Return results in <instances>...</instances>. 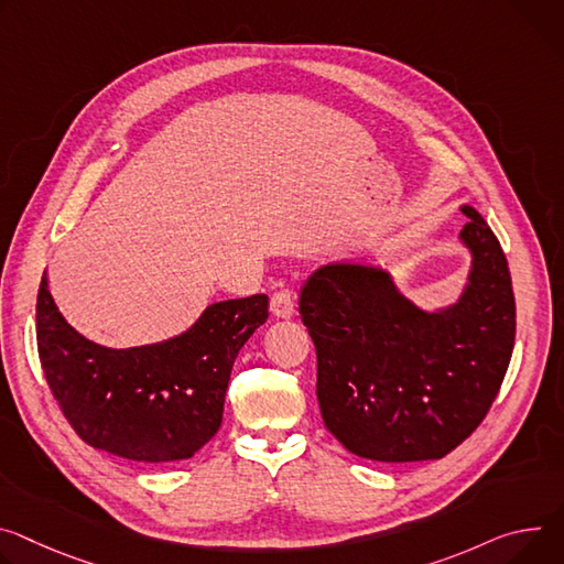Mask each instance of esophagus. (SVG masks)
<instances>
[{
    "instance_id": "1",
    "label": "esophagus",
    "mask_w": 564,
    "mask_h": 564,
    "mask_svg": "<svg viewBox=\"0 0 564 564\" xmlns=\"http://www.w3.org/2000/svg\"><path fill=\"white\" fill-rule=\"evenodd\" d=\"M270 311L274 317L279 319H290L294 315V301H292V294L288 290H279L272 294V301H270Z\"/></svg>"
}]
</instances>
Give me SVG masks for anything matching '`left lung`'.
Masks as SVG:
<instances>
[{
  "label": "left lung",
  "instance_id": "8db88e82",
  "mask_svg": "<svg viewBox=\"0 0 564 564\" xmlns=\"http://www.w3.org/2000/svg\"><path fill=\"white\" fill-rule=\"evenodd\" d=\"M460 212L468 223L458 240L473 261L445 308H421L371 263H326L301 288L322 419L357 456L443 458L479 427L503 382L516 344L513 283L481 214L470 204Z\"/></svg>",
  "mask_w": 564,
  "mask_h": 564
}]
</instances>
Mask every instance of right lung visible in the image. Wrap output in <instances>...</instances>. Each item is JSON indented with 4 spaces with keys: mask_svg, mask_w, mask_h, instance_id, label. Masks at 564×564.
I'll use <instances>...</instances> for the list:
<instances>
[{
    "mask_svg": "<svg viewBox=\"0 0 564 564\" xmlns=\"http://www.w3.org/2000/svg\"><path fill=\"white\" fill-rule=\"evenodd\" d=\"M268 303L265 294L218 301L171 339L108 348L63 317L44 272L35 303L42 371L87 445L141 464L191 458L220 430L236 355L265 324Z\"/></svg>",
    "mask_w": 564,
    "mask_h": 564,
    "instance_id": "add662e5",
    "label": "right lung"
}]
</instances>
